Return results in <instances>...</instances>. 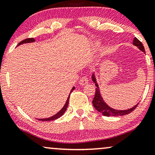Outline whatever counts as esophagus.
<instances>
[{
	"mask_svg": "<svg viewBox=\"0 0 155 155\" xmlns=\"http://www.w3.org/2000/svg\"><path fill=\"white\" fill-rule=\"evenodd\" d=\"M88 83V78L86 77H83L81 78L79 81V84L81 85H85Z\"/></svg>",
	"mask_w": 155,
	"mask_h": 155,
	"instance_id": "34e87169",
	"label": "esophagus"
}]
</instances>
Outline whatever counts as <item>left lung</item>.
<instances>
[{
	"mask_svg": "<svg viewBox=\"0 0 155 155\" xmlns=\"http://www.w3.org/2000/svg\"><path fill=\"white\" fill-rule=\"evenodd\" d=\"M133 43L134 45L137 46L140 50L142 51L144 53H146V51H145L143 44H142L141 41H139L136 37L134 38L133 43ZM92 81L95 83L96 87H96V92H95L94 97L92 100L93 106L94 107V108L97 110L98 112L101 113V114L103 115H104V116H106V117L124 116V115L130 114V113L132 112L135 108H136L137 105H138L139 104H137V105H135L134 107H131V108L127 109V110H115L114 108H112V107H110L109 105L104 101V99L102 98V96L101 94V92H100L99 85H98L97 78H96V77H95L94 72H93L92 74Z\"/></svg>",
	"mask_w": 155,
	"mask_h": 155,
	"instance_id": "left-lung-1",
	"label": "left lung"
}]
</instances>
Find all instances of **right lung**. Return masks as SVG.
<instances>
[{
	"label": "right lung",
	"mask_w": 155,
	"mask_h": 155,
	"mask_svg": "<svg viewBox=\"0 0 155 155\" xmlns=\"http://www.w3.org/2000/svg\"><path fill=\"white\" fill-rule=\"evenodd\" d=\"M34 41H35V39H34V38H26V39H25V40L22 41L21 42L19 43L18 44V45H17V46H19V45H23V44H24V43H34ZM74 89H75V87L74 86V87L72 88V90H71V91H70V94H69V96H68V99H67V101H66V102H65V105H64V106H63V107H62V108H61V110H60L59 112H58L57 113H56V114L53 115V116H51V117H49V118H45V119H37L38 120V121H52V120L57 119L58 118H59V117H61V116H62V115H63V114H64L65 112L66 111V110H67L68 105V104H69V99H70V94H71V93H72V91H73L74 90Z\"/></svg>",
	"instance_id": "add662e5"
}]
</instances>
